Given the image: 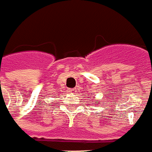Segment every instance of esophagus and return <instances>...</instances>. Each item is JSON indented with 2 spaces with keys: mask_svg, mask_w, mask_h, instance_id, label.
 <instances>
[{
  "mask_svg": "<svg viewBox=\"0 0 152 152\" xmlns=\"http://www.w3.org/2000/svg\"><path fill=\"white\" fill-rule=\"evenodd\" d=\"M68 92H69L70 93H76L77 89H76V88H69V89H68Z\"/></svg>",
  "mask_w": 152,
  "mask_h": 152,
  "instance_id": "1",
  "label": "esophagus"
}]
</instances>
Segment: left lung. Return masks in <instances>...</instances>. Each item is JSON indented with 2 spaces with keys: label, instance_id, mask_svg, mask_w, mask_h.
<instances>
[{
  "label": "left lung",
  "instance_id": "1",
  "mask_svg": "<svg viewBox=\"0 0 152 152\" xmlns=\"http://www.w3.org/2000/svg\"><path fill=\"white\" fill-rule=\"evenodd\" d=\"M96 102H98V101H96ZM96 104H97V103H96Z\"/></svg>",
  "mask_w": 152,
  "mask_h": 152
}]
</instances>
